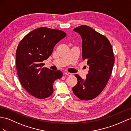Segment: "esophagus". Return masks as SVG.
Instances as JSON below:
<instances>
[{
	"instance_id": "esophagus-1",
	"label": "esophagus",
	"mask_w": 131,
	"mask_h": 131,
	"mask_svg": "<svg viewBox=\"0 0 131 131\" xmlns=\"http://www.w3.org/2000/svg\"><path fill=\"white\" fill-rule=\"evenodd\" d=\"M64 73H65V75H68V76H71V75H72V73H70V72H67V71L65 72H64Z\"/></svg>"
}]
</instances>
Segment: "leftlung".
<instances>
[{
    "mask_svg": "<svg viewBox=\"0 0 131 131\" xmlns=\"http://www.w3.org/2000/svg\"><path fill=\"white\" fill-rule=\"evenodd\" d=\"M73 30L81 36L82 58L90 68L85 80L75 75L78 83L72 91L80 100H91L101 93L111 75L115 62L112 47L106 36L89 26L82 25Z\"/></svg>",
    "mask_w": 131,
    "mask_h": 131,
    "instance_id": "left-lung-1",
    "label": "left lung"
}]
</instances>
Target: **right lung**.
<instances>
[{
  "label": "right lung",
  "mask_w": 131,
  "mask_h": 131,
  "mask_svg": "<svg viewBox=\"0 0 131 131\" xmlns=\"http://www.w3.org/2000/svg\"><path fill=\"white\" fill-rule=\"evenodd\" d=\"M66 36V32L60 30L41 27L28 33L19 43L16 66L19 81L26 91L37 99L51 96L55 80L62 76L60 70L42 68V61L51 55L55 45Z\"/></svg>",
  "instance_id": "right-lung-1"
}]
</instances>
